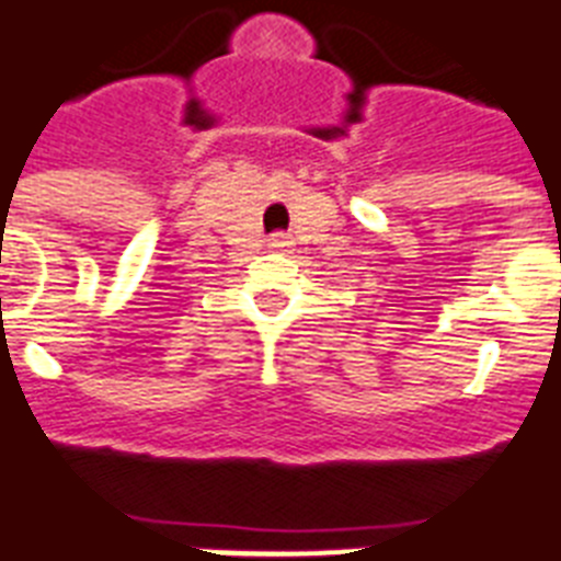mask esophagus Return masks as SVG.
<instances>
[{"label":"esophagus","mask_w":561,"mask_h":561,"mask_svg":"<svg viewBox=\"0 0 561 561\" xmlns=\"http://www.w3.org/2000/svg\"><path fill=\"white\" fill-rule=\"evenodd\" d=\"M288 236L285 232H273L271 238H267V250H273V253H282V250H288Z\"/></svg>","instance_id":"esophagus-1"}]
</instances>
